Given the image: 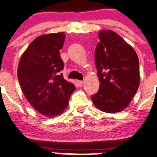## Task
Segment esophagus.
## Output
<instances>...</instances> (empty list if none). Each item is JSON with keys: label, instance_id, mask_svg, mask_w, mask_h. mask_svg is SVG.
<instances>
[{"label": "esophagus", "instance_id": "esophagus-1", "mask_svg": "<svg viewBox=\"0 0 157 157\" xmlns=\"http://www.w3.org/2000/svg\"><path fill=\"white\" fill-rule=\"evenodd\" d=\"M77 85L81 87V86L83 85V84H84V81H83V80H77Z\"/></svg>", "mask_w": 157, "mask_h": 157}]
</instances>
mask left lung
<instances>
[{"label": "left lung", "mask_w": 157, "mask_h": 157, "mask_svg": "<svg viewBox=\"0 0 157 157\" xmlns=\"http://www.w3.org/2000/svg\"><path fill=\"white\" fill-rule=\"evenodd\" d=\"M98 38L94 62L101 84L98 92L91 95V100L103 112H121L128 106L139 87L138 56L113 31H100Z\"/></svg>", "instance_id": "left-lung-1"}]
</instances>
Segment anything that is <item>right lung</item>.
<instances>
[{"label":"right lung","instance_id":"right-lung-1","mask_svg":"<svg viewBox=\"0 0 157 157\" xmlns=\"http://www.w3.org/2000/svg\"><path fill=\"white\" fill-rule=\"evenodd\" d=\"M64 33L38 36L22 54L18 66V79L24 95L42 115L55 117L68 106L75 86L60 72L64 63L59 55Z\"/></svg>","mask_w":157,"mask_h":157}]
</instances>
